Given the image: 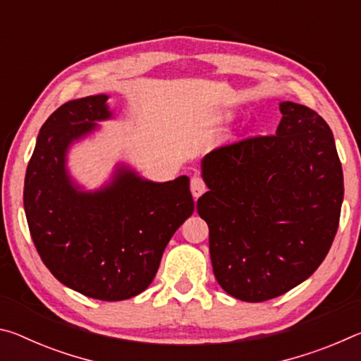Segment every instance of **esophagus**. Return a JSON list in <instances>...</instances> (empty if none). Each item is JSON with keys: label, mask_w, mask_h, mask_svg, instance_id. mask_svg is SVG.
I'll return each mask as SVG.
<instances>
[{"label": "esophagus", "mask_w": 361, "mask_h": 361, "mask_svg": "<svg viewBox=\"0 0 361 361\" xmlns=\"http://www.w3.org/2000/svg\"><path fill=\"white\" fill-rule=\"evenodd\" d=\"M207 191V186L202 178H199V176H192L191 178V192L194 195V199H199L200 195Z\"/></svg>", "instance_id": "34e87169"}]
</instances>
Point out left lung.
<instances>
[{
	"label": "left lung",
	"instance_id": "left-lung-1",
	"mask_svg": "<svg viewBox=\"0 0 361 361\" xmlns=\"http://www.w3.org/2000/svg\"><path fill=\"white\" fill-rule=\"evenodd\" d=\"M276 135L219 146L202 159L209 186L197 213L209 224L218 283L262 302L317 271L338 232L344 176L333 132L319 113L280 103Z\"/></svg>",
	"mask_w": 361,
	"mask_h": 361
}]
</instances>
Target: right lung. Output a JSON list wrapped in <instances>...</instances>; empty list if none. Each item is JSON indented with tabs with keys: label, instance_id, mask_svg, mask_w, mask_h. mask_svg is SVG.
Here are the masks:
<instances>
[{
	"label": "right lung",
	"instance_id": "right-lung-1",
	"mask_svg": "<svg viewBox=\"0 0 361 361\" xmlns=\"http://www.w3.org/2000/svg\"><path fill=\"white\" fill-rule=\"evenodd\" d=\"M106 95L70 100L42 124L30 159L23 207L42 262L59 282L100 301L140 295L154 279L175 231L192 215L188 176L143 180L119 167L97 191L66 172L70 145L111 118Z\"/></svg>",
	"mask_w": 361,
	"mask_h": 361
}]
</instances>
